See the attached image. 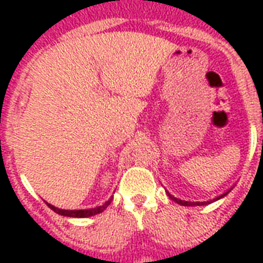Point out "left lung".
<instances>
[{
    "instance_id": "1",
    "label": "left lung",
    "mask_w": 263,
    "mask_h": 263,
    "mask_svg": "<svg viewBox=\"0 0 263 263\" xmlns=\"http://www.w3.org/2000/svg\"><path fill=\"white\" fill-rule=\"evenodd\" d=\"M169 196H171V198H172L173 200H175V202H177V203L179 204H183V206H202V204H204V203H212L213 200H217V199H220V198H222V196H225L227 195V192H225V194H222V195L221 196H218V198H216V199H213V200H209V202H185V200H181V199H177V198H175V196H172L171 195V194H168Z\"/></svg>"
}]
</instances>
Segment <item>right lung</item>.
Returning <instances> with one entry per match:
<instances>
[{
    "label": "right lung",
    "instance_id": "obj_1",
    "mask_svg": "<svg viewBox=\"0 0 263 263\" xmlns=\"http://www.w3.org/2000/svg\"><path fill=\"white\" fill-rule=\"evenodd\" d=\"M111 199H109L107 202L102 204V206H98V208H94V209H87V210H63V209H59V208H54V206H51V204L46 203L49 208L55 212L57 214H61V216H67V217H78V218H84V217H91V216H95V214H98V213H102L105 209L110 204Z\"/></svg>",
    "mask_w": 263,
    "mask_h": 263
}]
</instances>
